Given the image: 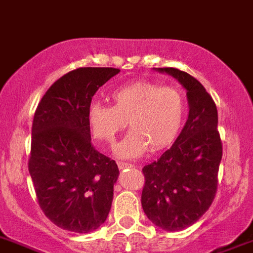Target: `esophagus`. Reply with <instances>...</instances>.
I'll return each mask as SVG.
<instances>
[{
	"instance_id": "obj_1",
	"label": "esophagus",
	"mask_w": 253,
	"mask_h": 253,
	"mask_svg": "<svg viewBox=\"0 0 253 253\" xmlns=\"http://www.w3.org/2000/svg\"><path fill=\"white\" fill-rule=\"evenodd\" d=\"M119 169H126V168H131L130 164H126V163H118Z\"/></svg>"
}]
</instances>
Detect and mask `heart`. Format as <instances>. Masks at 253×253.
Listing matches in <instances>:
<instances>
[{"label": "heart", "instance_id": "obj_1", "mask_svg": "<svg viewBox=\"0 0 253 253\" xmlns=\"http://www.w3.org/2000/svg\"><path fill=\"white\" fill-rule=\"evenodd\" d=\"M111 98L112 105L90 103L87 122L94 139L111 147L128 122L130 131L116 148L119 157L135 159L150 147L161 151L180 133L185 105L175 87L137 81L114 89Z\"/></svg>", "mask_w": 253, "mask_h": 253}]
</instances>
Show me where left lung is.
I'll list each match as a JSON object with an SVG mask.
<instances>
[{"label":"left lung","mask_w":253,"mask_h":253,"mask_svg":"<svg viewBox=\"0 0 253 253\" xmlns=\"http://www.w3.org/2000/svg\"><path fill=\"white\" fill-rule=\"evenodd\" d=\"M169 74L187 90L188 119L171 147L143 168L142 207L148 219L168 232L185 229L212 204L223 147L216 105L200 82L174 68H153Z\"/></svg>","instance_id":"8db88e82"}]
</instances>
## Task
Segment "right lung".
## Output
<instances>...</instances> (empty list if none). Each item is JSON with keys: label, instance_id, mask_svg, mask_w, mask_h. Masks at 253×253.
<instances>
[{"label": "right lung", "instance_id": "add662e5", "mask_svg": "<svg viewBox=\"0 0 253 253\" xmlns=\"http://www.w3.org/2000/svg\"><path fill=\"white\" fill-rule=\"evenodd\" d=\"M118 73L70 71L49 87L34 114L29 174L44 215L69 232L98 229L111 209L119 169L90 143L87 111L98 88Z\"/></svg>", "mask_w": 253, "mask_h": 253}]
</instances>
